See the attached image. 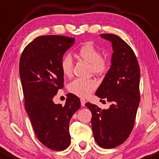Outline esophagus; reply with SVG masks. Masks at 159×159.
<instances>
[{
    "mask_svg": "<svg viewBox=\"0 0 159 159\" xmlns=\"http://www.w3.org/2000/svg\"><path fill=\"white\" fill-rule=\"evenodd\" d=\"M80 102H81V106L83 107V106H85V104H86V101L85 100V99H80Z\"/></svg>",
    "mask_w": 159,
    "mask_h": 159,
    "instance_id": "esophagus-1",
    "label": "esophagus"
}]
</instances>
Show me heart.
I'll return each instance as SVG.
<instances>
[{
    "label": "heart",
    "instance_id": "heart-1",
    "mask_svg": "<svg viewBox=\"0 0 159 159\" xmlns=\"http://www.w3.org/2000/svg\"><path fill=\"white\" fill-rule=\"evenodd\" d=\"M78 55L84 61L90 64L91 71L95 74H102L107 70L108 62L102 58L101 52L91 43H86L78 50ZM73 59L70 54L63 57L60 62V69L63 76H70L73 70ZM97 86L93 80L76 79L69 84V91L80 97L86 98L90 95Z\"/></svg>",
    "mask_w": 159,
    "mask_h": 159
}]
</instances>
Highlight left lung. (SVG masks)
Here are the masks:
<instances>
[{
	"mask_svg": "<svg viewBox=\"0 0 159 159\" xmlns=\"http://www.w3.org/2000/svg\"><path fill=\"white\" fill-rule=\"evenodd\" d=\"M100 37L112 43L113 53L110 68L96 96L111 105L108 109L89 102L86 106L92 112V129L96 143L103 148H112L129 138L134 126L140 102V70L133 50L122 38L111 34Z\"/></svg>",
	"mask_w": 159,
	"mask_h": 159,
	"instance_id": "left-lung-1",
	"label": "left lung"
}]
</instances>
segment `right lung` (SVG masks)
Listing matches in <instances>:
<instances>
[{
    "label": "right lung",
    "instance_id": "obj_1",
    "mask_svg": "<svg viewBox=\"0 0 159 159\" xmlns=\"http://www.w3.org/2000/svg\"><path fill=\"white\" fill-rule=\"evenodd\" d=\"M75 43V38L47 35L34 39L24 48L20 60V76L25 109L38 140L56 151L70 144L69 125L80 108V100L68 94L64 106L53 98L63 87L60 62Z\"/></svg>",
    "mask_w": 159,
    "mask_h": 159
}]
</instances>
